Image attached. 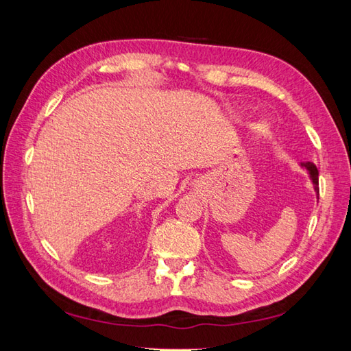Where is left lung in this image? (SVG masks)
Instances as JSON below:
<instances>
[{"instance_id": "left-lung-1", "label": "left lung", "mask_w": 351, "mask_h": 351, "mask_svg": "<svg viewBox=\"0 0 351 351\" xmlns=\"http://www.w3.org/2000/svg\"><path fill=\"white\" fill-rule=\"evenodd\" d=\"M300 166L308 170L311 181H312V184H314V190L318 193V169L315 167V164L314 162H302Z\"/></svg>"}]
</instances>
